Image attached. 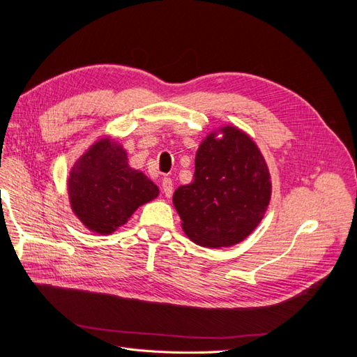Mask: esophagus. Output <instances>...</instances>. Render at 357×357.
Returning <instances> with one entry per match:
<instances>
[{
    "mask_svg": "<svg viewBox=\"0 0 357 357\" xmlns=\"http://www.w3.org/2000/svg\"><path fill=\"white\" fill-rule=\"evenodd\" d=\"M172 188H174V185H172V180L169 177H165L162 180V190H164L165 197L169 198L172 195Z\"/></svg>",
    "mask_w": 357,
    "mask_h": 357,
    "instance_id": "esophagus-1",
    "label": "esophagus"
}]
</instances>
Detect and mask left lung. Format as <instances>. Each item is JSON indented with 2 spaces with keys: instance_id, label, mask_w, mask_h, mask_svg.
<instances>
[{
  "instance_id": "1",
  "label": "left lung",
  "mask_w": 357,
  "mask_h": 357,
  "mask_svg": "<svg viewBox=\"0 0 357 357\" xmlns=\"http://www.w3.org/2000/svg\"><path fill=\"white\" fill-rule=\"evenodd\" d=\"M208 135L195 158L190 185L180 186L172 201L183 231L205 247H229L243 241L262 220L271 198L265 159L236 128Z\"/></svg>"
}]
</instances>
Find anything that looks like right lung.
Returning <instances> with one entry per match:
<instances>
[{"label": "right lung", "instance_id": "obj_1", "mask_svg": "<svg viewBox=\"0 0 357 357\" xmlns=\"http://www.w3.org/2000/svg\"><path fill=\"white\" fill-rule=\"evenodd\" d=\"M68 192L83 225L93 232L112 234L139 205L155 199L159 189L143 172L129 168L121 146L104 138L75 162Z\"/></svg>", "mask_w": 357, "mask_h": 357}]
</instances>
